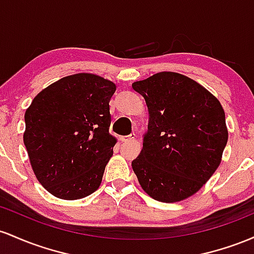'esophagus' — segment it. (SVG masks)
<instances>
[{
  "label": "esophagus",
  "mask_w": 254,
  "mask_h": 254,
  "mask_svg": "<svg viewBox=\"0 0 254 254\" xmlns=\"http://www.w3.org/2000/svg\"><path fill=\"white\" fill-rule=\"evenodd\" d=\"M134 138H135V133H132V134H129V135L120 136V140H121V141H129V140H133Z\"/></svg>",
  "instance_id": "obj_1"
}]
</instances>
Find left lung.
I'll return each mask as SVG.
<instances>
[{
    "label": "left lung",
    "mask_w": 254,
    "mask_h": 254,
    "mask_svg": "<svg viewBox=\"0 0 254 254\" xmlns=\"http://www.w3.org/2000/svg\"><path fill=\"white\" fill-rule=\"evenodd\" d=\"M144 97L149 125L132 162L151 198L176 203L198 192L216 172L228 141L226 115L212 93L186 75L153 74L132 84Z\"/></svg>",
    "instance_id": "1"
}]
</instances>
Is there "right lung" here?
<instances>
[{
    "instance_id": "right-lung-1",
    "label": "right lung",
    "mask_w": 254,
    "mask_h": 254,
    "mask_svg": "<svg viewBox=\"0 0 254 254\" xmlns=\"http://www.w3.org/2000/svg\"><path fill=\"white\" fill-rule=\"evenodd\" d=\"M113 81L90 73L64 76L35 97L25 113L24 144L37 180L75 200L98 190L116 138L109 133Z\"/></svg>"
}]
</instances>
